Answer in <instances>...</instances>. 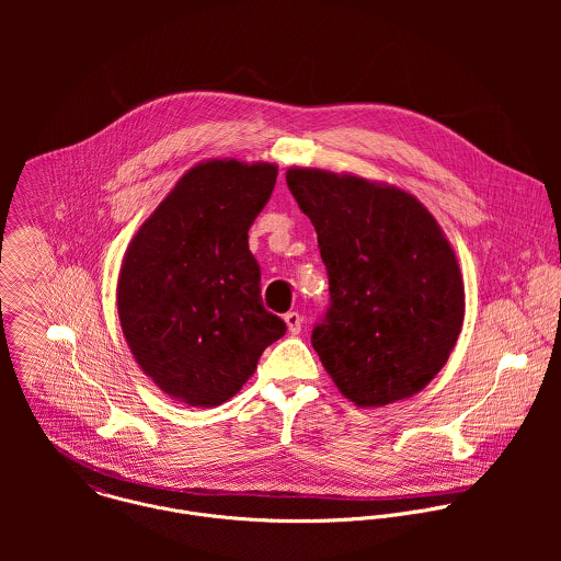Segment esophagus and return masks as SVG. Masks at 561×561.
Segmentation results:
<instances>
[{"instance_id":"obj_1","label":"esophagus","mask_w":561,"mask_h":561,"mask_svg":"<svg viewBox=\"0 0 561 561\" xmlns=\"http://www.w3.org/2000/svg\"><path fill=\"white\" fill-rule=\"evenodd\" d=\"M283 320L287 323V330H289L291 334H300V330H302V316H300V313L289 311Z\"/></svg>"}]
</instances>
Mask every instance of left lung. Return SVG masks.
Returning <instances> with one entry per match:
<instances>
[{
	"label": "left lung",
	"instance_id": "8db88e82",
	"mask_svg": "<svg viewBox=\"0 0 561 561\" xmlns=\"http://www.w3.org/2000/svg\"><path fill=\"white\" fill-rule=\"evenodd\" d=\"M287 185L318 231L330 309L311 343L347 400H408L445 367L465 321L456 252L405 190L291 165Z\"/></svg>",
	"mask_w": 561,
	"mask_h": 561
}]
</instances>
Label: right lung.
Segmentation results:
<instances>
[{"instance_id":"add662e5","label":"right lung","mask_w":561,"mask_h":561,"mask_svg":"<svg viewBox=\"0 0 561 561\" xmlns=\"http://www.w3.org/2000/svg\"><path fill=\"white\" fill-rule=\"evenodd\" d=\"M278 165L207 160L190 168L123 256L116 307L140 369L172 400L214 408L240 393L287 330L265 311L248 229Z\"/></svg>"}]
</instances>
